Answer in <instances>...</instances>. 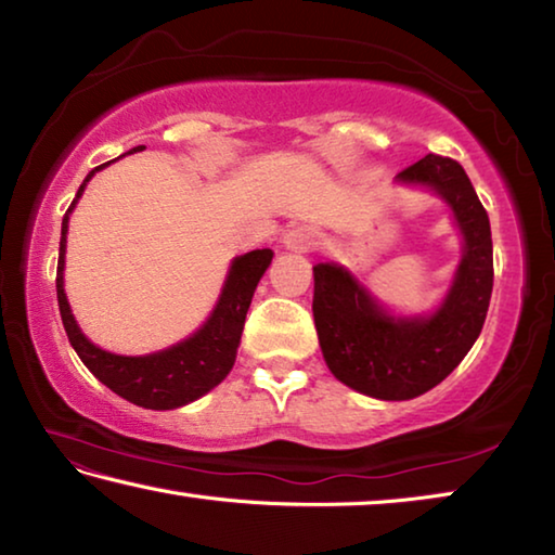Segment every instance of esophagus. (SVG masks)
<instances>
[{
	"instance_id": "34e87169",
	"label": "esophagus",
	"mask_w": 555,
	"mask_h": 555,
	"mask_svg": "<svg viewBox=\"0 0 555 555\" xmlns=\"http://www.w3.org/2000/svg\"><path fill=\"white\" fill-rule=\"evenodd\" d=\"M284 242H286V247H291V249L308 251L318 244V234L311 228H304V224H300V228H294V230L286 232Z\"/></svg>"
}]
</instances>
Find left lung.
Segmentation results:
<instances>
[{
	"label": "left lung",
	"instance_id": "left-lung-1",
	"mask_svg": "<svg viewBox=\"0 0 555 555\" xmlns=\"http://www.w3.org/2000/svg\"><path fill=\"white\" fill-rule=\"evenodd\" d=\"M399 181L430 185L443 195L465 237L446 304L430 318L393 321L347 271L313 267V318L327 367L347 387L387 401L434 389L463 362L485 325L494 279L490 218L465 168L428 154L403 168Z\"/></svg>",
	"mask_w": 555,
	"mask_h": 555
}]
</instances>
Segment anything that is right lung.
Wrapping results in <instances>:
<instances>
[{
    "mask_svg": "<svg viewBox=\"0 0 555 555\" xmlns=\"http://www.w3.org/2000/svg\"><path fill=\"white\" fill-rule=\"evenodd\" d=\"M142 149V146H137ZM134 149V152H137ZM107 166V164H102ZM102 166L92 168L86 181H82L75 201L82 195V188L100 171ZM75 201L70 203L68 212L63 215L61 228V251H59V271H55V291H59V308L61 321L68 340L82 364L95 374V377L109 387L121 399H127L137 406L144 409H176L188 401L201 399L212 387L228 377L234 357H237L244 318H247L251 296L259 284L261 274L271 264L274 251L255 249L249 255L237 257L232 261L228 284L220 296V304L215 308L198 333L188 340L168 347L164 352L146 354V357H121L100 350L92 345L86 335L80 333L78 323L70 313L68 298L63 294V257H65V232H68V215Z\"/></svg>",
    "mask_w": 555,
    "mask_h": 555,
    "instance_id": "right-lung-1",
    "label": "right lung"
}]
</instances>
